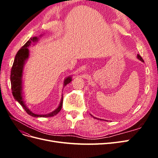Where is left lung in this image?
Returning a JSON list of instances; mask_svg holds the SVG:
<instances>
[{
    "mask_svg": "<svg viewBox=\"0 0 158 158\" xmlns=\"http://www.w3.org/2000/svg\"><path fill=\"white\" fill-rule=\"evenodd\" d=\"M137 58H138V59H139L140 60H141L142 62H143V63H144V60L142 59V57H141V56H140L139 55H138V54L137 55ZM91 115H92V114H91ZM94 118H95V117H94ZM100 120H102V119H100Z\"/></svg>",
    "mask_w": 158,
    "mask_h": 158,
    "instance_id": "left-lung-1",
    "label": "left lung"
}]
</instances>
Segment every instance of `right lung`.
<instances>
[{
	"label": "right lung",
	"instance_id": "1",
	"mask_svg": "<svg viewBox=\"0 0 158 158\" xmlns=\"http://www.w3.org/2000/svg\"><path fill=\"white\" fill-rule=\"evenodd\" d=\"M40 36H41V35ZM38 39H39V37H31L16 53L15 59H14V63L12 65L10 74L11 88L14 98L21 105L28 114H30V115L33 117H49L55 116V114H56L61 110L62 106H63V96H62L59 106L55 111L44 114H35L34 113H33L31 111H30V110L27 107L26 104L25 103L23 97V66H24L26 62L27 61L30 55V51L28 47L31 45L32 43H35L37 41ZM71 81L72 76H68V77H66L64 81V86H66V85L69 84Z\"/></svg>",
	"mask_w": 158,
	"mask_h": 158
}]
</instances>
